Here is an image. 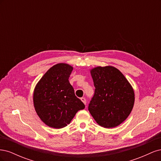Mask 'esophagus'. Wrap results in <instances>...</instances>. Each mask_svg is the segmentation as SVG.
<instances>
[{
  "label": "esophagus",
  "instance_id": "34e87169",
  "mask_svg": "<svg viewBox=\"0 0 161 161\" xmlns=\"http://www.w3.org/2000/svg\"><path fill=\"white\" fill-rule=\"evenodd\" d=\"M80 100L82 101V103H83L85 105H86V99L85 98V97H82V98L80 99Z\"/></svg>",
  "mask_w": 161,
  "mask_h": 161
}]
</instances>
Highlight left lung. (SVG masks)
Here are the masks:
<instances>
[{
    "label": "left lung",
    "mask_w": 161,
    "mask_h": 161,
    "mask_svg": "<svg viewBox=\"0 0 161 161\" xmlns=\"http://www.w3.org/2000/svg\"><path fill=\"white\" fill-rule=\"evenodd\" d=\"M95 87L89 111L99 125L115 128L124 121L134 104V91L118 69L97 66L91 70Z\"/></svg>",
    "instance_id": "left-lung-1"
}]
</instances>
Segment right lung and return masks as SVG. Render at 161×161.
<instances>
[{
    "mask_svg": "<svg viewBox=\"0 0 161 161\" xmlns=\"http://www.w3.org/2000/svg\"><path fill=\"white\" fill-rule=\"evenodd\" d=\"M73 67L59 63L51 67L39 80L33 92L37 115L49 127L60 129L70 123L84 103L75 96L69 79Z\"/></svg>",
    "mask_w": 161,
    "mask_h": 161,
    "instance_id": "1",
    "label": "right lung"
}]
</instances>
